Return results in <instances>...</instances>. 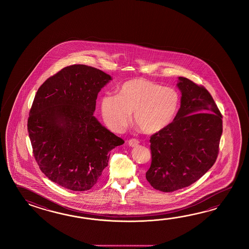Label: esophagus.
Masks as SVG:
<instances>
[{"instance_id":"esophagus-1","label":"esophagus","mask_w":249,"mask_h":249,"mask_svg":"<svg viewBox=\"0 0 249 249\" xmlns=\"http://www.w3.org/2000/svg\"><path fill=\"white\" fill-rule=\"evenodd\" d=\"M139 141L136 140V139H131V140H129L128 141V144H129V146H131V147H136L139 145Z\"/></svg>"}]
</instances>
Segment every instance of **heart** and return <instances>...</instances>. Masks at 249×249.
Wrapping results in <instances>:
<instances>
[{"label":"heart","mask_w":249,"mask_h":249,"mask_svg":"<svg viewBox=\"0 0 249 249\" xmlns=\"http://www.w3.org/2000/svg\"><path fill=\"white\" fill-rule=\"evenodd\" d=\"M178 90L143 78L127 81L118 94L101 99V115L107 125L115 132L126 127L133 112V122L145 133H156L168 126L178 112Z\"/></svg>","instance_id":"heart-1"}]
</instances>
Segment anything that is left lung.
<instances>
[{
	"instance_id": "left-lung-1",
	"label": "left lung",
	"mask_w": 249,
	"mask_h": 249,
	"mask_svg": "<svg viewBox=\"0 0 249 249\" xmlns=\"http://www.w3.org/2000/svg\"><path fill=\"white\" fill-rule=\"evenodd\" d=\"M180 107L174 121L150 137L151 164L146 179L173 192L200 179L216 161L222 116L209 91L185 77L177 84Z\"/></svg>"
}]
</instances>
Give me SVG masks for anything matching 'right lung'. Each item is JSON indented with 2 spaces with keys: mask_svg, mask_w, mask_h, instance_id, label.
Masks as SVG:
<instances>
[{
  "mask_svg": "<svg viewBox=\"0 0 249 249\" xmlns=\"http://www.w3.org/2000/svg\"><path fill=\"white\" fill-rule=\"evenodd\" d=\"M111 79L100 69L72 65L49 77L33 101L27 131L34 157L45 176L68 190L91 189L109 151L124 142L93 117L98 93Z\"/></svg>",
  "mask_w": 249,
  "mask_h": 249,
  "instance_id": "add662e5",
  "label": "right lung"
}]
</instances>
